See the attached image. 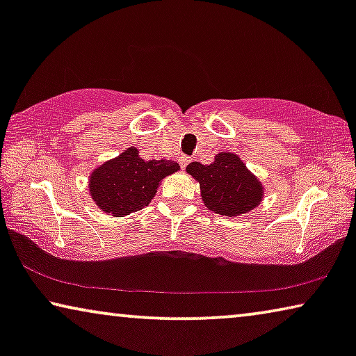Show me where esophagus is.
<instances>
[{"label":"esophagus","instance_id":"34e87169","mask_svg":"<svg viewBox=\"0 0 356 356\" xmlns=\"http://www.w3.org/2000/svg\"><path fill=\"white\" fill-rule=\"evenodd\" d=\"M191 162V159L186 157V155H183V157H179V165H181V168H186V165Z\"/></svg>","mask_w":356,"mask_h":356}]
</instances>
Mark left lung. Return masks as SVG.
<instances>
[{
	"mask_svg": "<svg viewBox=\"0 0 356 356\" xmlns=\"http://www.w3.org/2000/svg\"><path fill=\"white\" fill-rule=\"evenodd\" d=\"M186 172L199 183L201 197L209 211L223 217H238L256 209L264 196V188L236 154L220 152L213 162H193Z\"/></svg>",
	"mask_w": 356,
	"mask_h": 356,
	"instance_id": "left-lung-1",
	"label": "left lung"
}]
</instances>
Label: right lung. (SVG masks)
I'll return each mask as SVG.
<instances>
[{"mask_svg":"<svg viewBox=\"0 0 356 356\" xmlns=\"http://www.w3.org/2000/svg\"><path fill=\"white\" fill-rule=\"evenodd\" d=\"M178 170L173 160H144L138 149L129 147L92 172L89 191L105 213L124 217L149 206L160 181Z\"/></svg>","mask_w":356,"mask_h":356,"instance_id":"obj_1","label":"right lung"}]
</instances>
